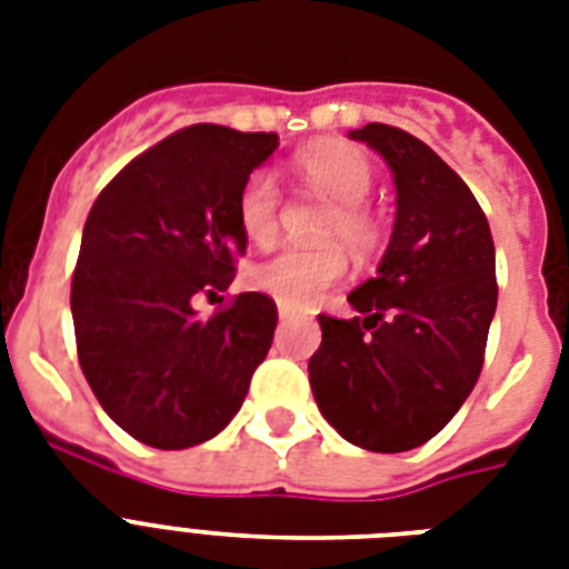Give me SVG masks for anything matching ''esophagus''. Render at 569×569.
I'll return each instance as SVG.
<instances>
[{"label": "esophagus", "mask_w": 569, "mask_h": 569, "mask_svg": "<svg viewBox=\"0 0 569 569\" xmlns=\"http://www.w3.org/2000/svg\"><path fill=\"white\" fill-rule=\"evenodd\" d=\"M277 316H280V321H292L295 310L292 307H286V303H280V307H277Z\"/></svg>", "instance_id": "34e87169"}]
</instances>
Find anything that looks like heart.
Here are the masks:
<instances>
[{
  "mask_svg": "<svg viewBox=\"0 0 569 569\" xmlns=\"http://www.w3.org/2000/svg\"><path fill=\"white\" fill-rule=\"evenodd\" d=\"M295 177L321 200L330 203V214L321 227V241H342L357 259H372L383 244V223L366 200L375 186L372 159L357 147L312 144L295 156ZM236 221L244 239L266 244L280 227V186L271 171H253L241 182L236 197ZM348 271L346 250L337 244L325 248H283L266 257L248 271V283L257 292L271 295L286 307H312L330 286Z\"/></svg>",
  "mask_w": 569,
  "mask_h": 569,
  "instance_id": "1",
  "label": "heart"
}]
</instances>
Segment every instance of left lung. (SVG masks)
<instances>
[{
    "label": "left lung",
    "instance_id": "1",
    "mask_svg": "<svg viewBox=\"0 0 569 569\" xmlns=\"http://www.w3.org/2000/svg\"><path fill=\"white\" fill-rule=\"evenodd\" d=\"M392 168L396 227L378 274L319 316L310 387L321 416L369 451H407L440 433L476 387L496 312V248L476 194L398 127L348 132Z\"/></svg>",
    "mask_w": 569,
    "mask_h": 569
}]
</instances>
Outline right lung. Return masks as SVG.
<instances>
[{
  "instance_id": "obj_1",
  "label": "right lung",
  "mask_w": 569,
  "mask_h": 569,
  "mask_svg": "<svg viewBox=\"0 0 569 569\" xmlns=\"http://www.w3.org/2000/svg\"><path fill=\"white\" fill-rule=\"evenodd\" d=\"M274 147V132L194 123L136 156L88 212L70 283L76 355L102 410L153 449L223 431L271 348L268 295H236L209 319L191 298L232 283L248 250L236 197Z\"/></svg>"
}]
</instances>
